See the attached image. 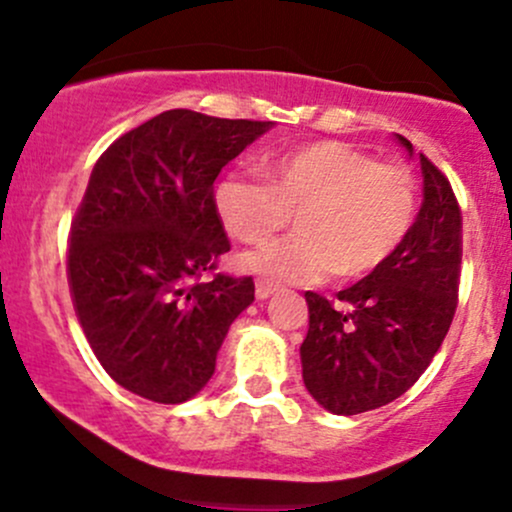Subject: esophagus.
I'll return each mask as SVG.
<instances>
[{"label":"esophagus","mask_w":512,"mask_h":512,"mask_svg":"<svg viewBox=\"0 0 512 512\" xmlns=\"http://www.w3.org/2000/svg\"><path fill=\"white\" fill-rule=\"evenodd\" d=\"M273 291H276V283L268 281V278H258V281H256V298H258V301H266V298L271 296Z\"/></svg>","instance_id":"1"}]
</instances>
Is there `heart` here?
Segmentation results:
<instances>
[{
    "instance_id": "obj_1",
    "label": "heart",
    "mask_w": 512,
    "mask_h": 512,
    "mask_svg": "<svg viewBox=\"0 0 512 512\" xmlns=\"http://www.w3.org/2000/svg\"><path fill=\"white\" fill-rule=\"evenodd\" d=\"M266 179L231 171L214 186L221 224L244 244H263L296 211V236L268 244L244 266L283 283H316L336 271L361 278L403 244L416 219L418 191L401 164L338 141H316L261 161Z\"/></svg>"
}]
</instances>
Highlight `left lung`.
<instances>
[{
    "instance_id": "8db88e82",
    "label": "left lung",
    "mask_w": 512,
    "mask_h": 512,
    "mask_svg": "<svg viewBox=\"0 0 512 512\" xmlns=\"http://www.w3.org/2000/svg\"><path fill=\"white\" fill-rule=\"evenodd\" d=\"M413 156V144L396 134ZM423 201L411 231L386 263L336 293V308L306 291L303 383L336 416L396 401L438 353L455 313L460 278V209L448 179L421 154Z\"/></svg>"
}]
</instances>
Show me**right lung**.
I'll list each match as a JSON object with an SVG mask.
<instances>
[{
	"instance_id": "right-lung-1",
	"label": "right lung",
	"mask_w": 512,
	"mask_h": 512,
	"mask_svg": "<svg viewBox=\"0 0 512 512\" xmlns=\"http://www.w3.org/2000/svg\"><path fill=\"white\" fill-rule=\"evenodd\" d=\"M273 121L171 109L101 154L69 246V288L89 346L126 391L184 403L204 391L254 278L214 271L231 249L214 181Z\"/></svg>"
}]
</instances>
